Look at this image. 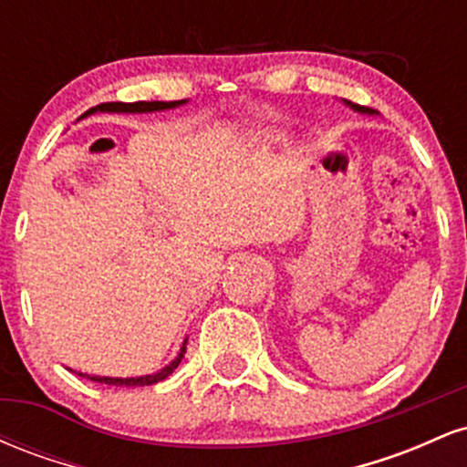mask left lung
I'll list each match as a JSON object with an SVG mask.
<instances>
[{"mask_svg":"<svg viewBox=\"0 0 467 467\" xmlns=\"http://www.w3.org/2000/svg\"><path fill=\"white\" fill-rule=\"evenodd\" d=\"M342 103H345L347 107H351V109H353V111H358V114H367V116H375V114H378V111H375V109H368V107H360V105L351 103V100H345V99H342Z\"/></svg>","mask_w":467,"mask_h":467,"instance_id":"1","label":"left lung"}]
</instances>
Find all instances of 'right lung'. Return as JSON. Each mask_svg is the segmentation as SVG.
<instances>
[{"label":"right lung","instance_id":"obj_1","mask_svg":"<svg viewBox=\"0 0 467 467\" xmlns=\"http://www.w3.org/2000/svg\"><path fill=\"white\" fill-rule=\"evenodd\" d=\"M189 100H138V103H100L92 107L89 111H85L83 116H89V114H153V111H166V109H175V107H182L186 105ZM186 342H189V337H186L184 342H182L180 347V353L173 358L166 367L160 368V371L155 373H149V375H138V378H105V375H88V373H78L80 378H88L92 379V382H100V384H109V387H151V384H158L162 382V379L169 378L171 373L178 368V364L182 362V358H184L186 353Z\"/></svg>","mask_w":467,"mask_h":467}]
</instances>
